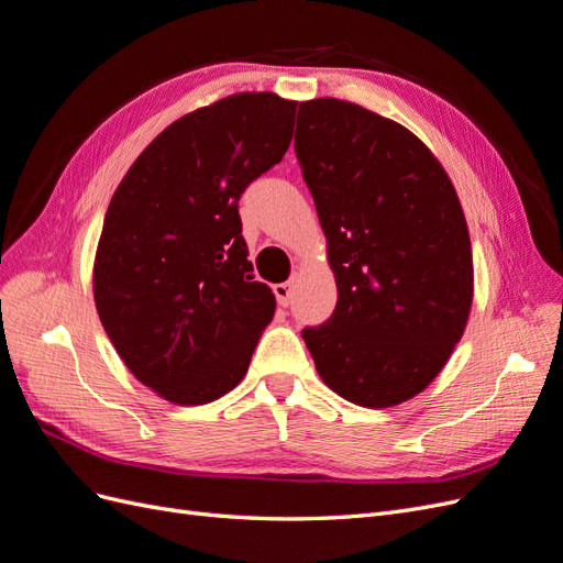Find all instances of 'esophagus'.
I'll list each match as a JSON object with an SVG mask.
<instances>
[{
  "label": "esophagus",
  "mask_w": 563,
  "mask_h": 563,
  "mask_svg": "<svg viewBox=\"0 0 563 563\" xmlns=\"http://www.w3.org/2000/svg\"><path fill=\"white\" fill-rule=\"evenodd\" d=\"M275 296H277V302L282 305V308H286V305L291 302V284L288 282L275 284Z\"/></svg>",
  "instance_id": "1"
}]
</instances>
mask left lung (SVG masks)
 Segmentation results:
<instances>
[{"label":"left lung","instance_id":"obj_1","mask_svg":"<svg viewBox=\"0 0 563 563\" xmlns=\"http://www.w3.org/2000/svg\"><path fill=\"white\" fill-rule=\"evenodd\" d=\"M296 155L338 286L331 319L302 331L319 376L356 406L413 399L446 366L472 308L455 187L416 133L350 100L300 103Z\"/></svg>","mask_w":563,"mask_h":563}]
</instances>
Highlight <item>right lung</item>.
I'll return each instance as SVG.
<instances>
[{"mask_svg": "<svg viewBox=\"0 0 563 563\" xmlns=\"http://www.w3.org/2000/svg\"><path fill=\"white\" fill-rule=\"evenodd\" d=\"M296 100L244 91L187 112L131 164L93 261L100 323L162 399L209 404L246 376L275 294L253 282L236 201L282 162Z\"/></svg>", "mask_w": 563, "mask_h": 563, "instance_id": "add662e5", "label": "right lung"}]
</instances>
